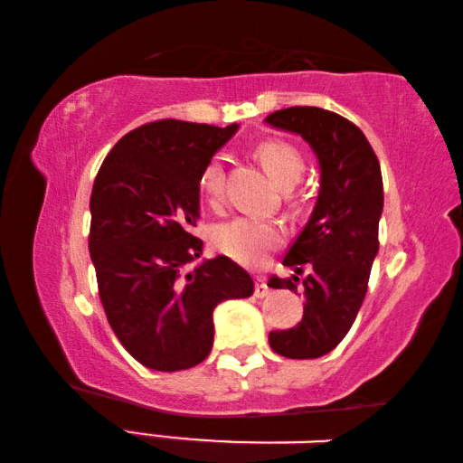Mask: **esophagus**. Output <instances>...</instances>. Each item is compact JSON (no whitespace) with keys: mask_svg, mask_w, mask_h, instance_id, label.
<instances>
[{"mask_svg":"<svg viewBox=\"0 0 463 463\" xmlns=\"http://www.w3.org/2000/svg\"><path fill=\"white\" fill-rule=\"evenodd\" d=\"M269 294H271V289L268 286V279L257 278V281H255V296L257 298H265V296H269Z\"/></svg>","mask_w":463,"mask_h":463,"instance_id":"obj_1","label":"esophagus"}]
</instances>
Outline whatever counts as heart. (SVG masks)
<instances>
[{
  "label": "heart",
  "instance_id": "heart-1",
  "mask_svg": "<svg viewBox=\"0 0 463 463\" xmlns=\"http://www.w3.org/2000/svg\"><path fill=\"white\" fill-rule=\"evenodd\" d=\"M257 156L279 185H294L302 177L304 159L294 145L284 140H265L257 146ZM200 190L210 203H218L224 194V169L221 159L206 163L200 175ZM284 226L263 216H237L214 231L216 247L245 265H257L269 250L284 241Z\"/></svg>",
  "mask_w": 463,
  "mask_h": 463
}]
</instances>
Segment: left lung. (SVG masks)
<instances>
[{
	"mask_svg": "<svg viewBox=\"0 0 463 463\" xmlns=\"http://www.w3.org/2000/svg\"><path fill=\"white\" fill-rule=\"evenodd\" d=\"M265 122L300 135L320 165L315 210L284 257L296 276L269 279L271 288L298 292V276L308 269L300 286L307 298L302 320L288 331H271L269 345L289 359H315L343 341L364 304L380 247L382 171L364 132L339 114L294 106Z\"/></svg>",
	"mask_w": 463,
	"mask_h": 463,
	"instance_id": "obj_1",
	"label": "left lung"
}]
</instances>
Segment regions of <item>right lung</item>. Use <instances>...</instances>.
Segmentation results:
<instances>
[{"label":"right lung","instance_id":"right-lung-1","mask_svg":"<svg viewBox=\"0 0 463 463\" xmlns=\"http://www.w3.org/2000/svg\"><path fill=\"white\" fill-rule=\"evenodd\" d=\"M237 130L143 124L116 143L93 182L90 255L101 307L124 349L148 370L202 364L214 343V308L253 294L249 273L224 255L182 273L203 247L192 234L202 169Z\"/></svg>","mask_w":463,"mask_h":463}]
</instances>
